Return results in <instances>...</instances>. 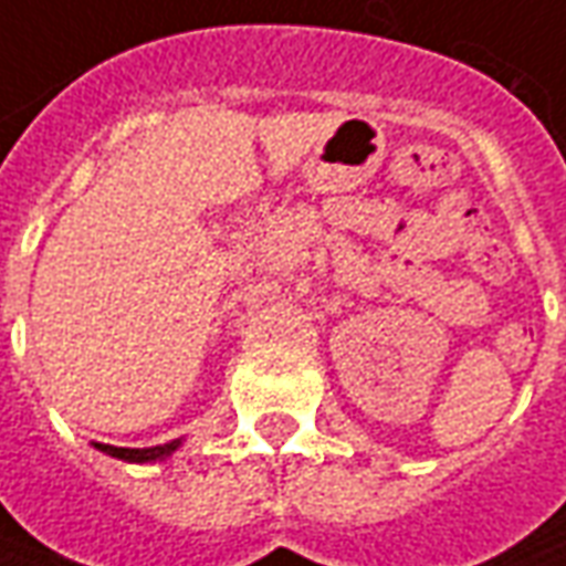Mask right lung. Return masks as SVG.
<instances>
[{"instance_id":"1","label":"right lung","mask_w":566,"mask_h":566,"mask_svg":"<svg viewBox=\"0 0 566 566\" xmlns=\"http://www.w3.org/2000/svg\"><path fill=\"white\" fill-rule=\"evenodd\" d=\"M106 453H113L118 460H128V462H153L161 460V457H168L174 450L180 448V441H171V444H161V448H146V450H128V448H109V444H97Z\"/></svg>"}]
</instances>
